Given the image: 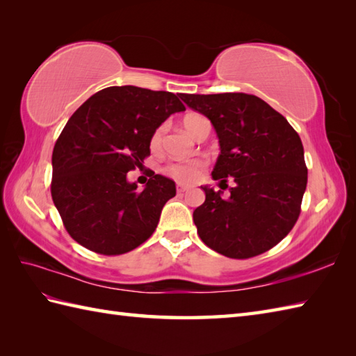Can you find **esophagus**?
<instances>
[{
    "label": "esophagus",
    "instance_id": "obj_1",
    "mask_svg": "<svg viewBox=\"0 0 356 356\" xmlns=\"http://www.w3.org/2000/svg\"><path fill=\"white\" fill-rule=\"evenodd\" d=\"M177 192H178V195H183V193H186V192H187V187H186V186H181V184H178V187H177Z\"/></svg>",
    "mask_w": 356,
    "mask_h": 356
}]
</instances>
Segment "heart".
<instances>
[{
	"label": "heart",
	"instance_id": "obj_1",
	"mask_svg": "<svg viewBox=\"0 0 356 356\" xmlns=\"http://www.w3.org/2000/svg\"><path fill=\"white\" fill-rule=\"evenodd\" d=\"M205 124H210L205 117L200 114H188L184 117L183 126L184 129L191 134L192 137H198L200 131L204 128ZM164 134V126L158 128L154 136H152V147H158L161 145ZM205 168V161L202 160H188V161H177L170 163L168 168H165V173L173 179H177L178 183H193L195 179H198L202 173V169Z\"/></svg>",
	"mask_w": 356,
	"mask_h": 356
}]
</instances>
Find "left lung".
<instances>
[{"mask_svg":"<svg viewBox=\"0 0 356 356\" xmlns=\"http://www.w3.org/2000/svg\"><path fill=\"white\" fill-rule=\"evenodd\" d=\"M211 122L220 154L211 172L230 196L201 186L205 201L193 211L201 241L232 259L262 254L292 230L307 183L303 145L280 113L251 94H181Z\"/></svg>","mask_w":356,"mask_h":356,"instance_id":"8db88e82","label":"left lung"}]
</instances>
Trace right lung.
Returning a JSON list of instances; mask_svg holds the SVG:
<instances>
[{
	"instance_id": "obj_1",
	"label": "right lung",
	"mask_w": 356,
	"mask_h": 356,
	"mask_svg": "<svg viewBox=\"0 0 356 356\" xmlns=\"http://www.w3.org/2000/svg\"><path fill=\"white\" fill-rule=\"evenodd\" d=\"M181 111L175 94L124 85L96 92L70 117L53 149L51 198L77 243L117 256L151 238L175 183L152 172L138 192L126 173L143 165L158 126Z\"/></svg>"
}]
</instances>
